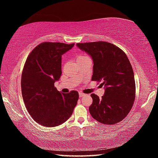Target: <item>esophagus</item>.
I'll list each match as a JSON object with an SVG mask.
<instances>
[{
    "mask_svg": "<svg viewBox=\"0 0 158 158\" xmlns=\"http://www.w3.org/2000/svg\"><path fill=\"white\" fill-rule=\"evenodd\" d=\"M79 98H82V97H84V96H85V95L84 94V93L80 92V93H79Z\"/></svg>",
    "mask_w": 158,
    "mask_h": 158,
    "instance_id": "1",
    "label": "esophagus"
}]
</instances>
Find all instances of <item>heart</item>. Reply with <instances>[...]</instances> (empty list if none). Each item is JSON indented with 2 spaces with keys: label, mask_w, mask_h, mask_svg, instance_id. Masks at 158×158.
I'll use <instances>...</instances> for the list:
<instances>
[{
  "label": "heart",
  "mask_w": 158,
  "mask_h": 158,
  "mask_svg": "<svg viewBox=\"0 0 158 158\" xmlns=\"http://www.w3.org/2000/svg\"><path fill=\"white\" fill-rule=\"evenodd\" d=\"M88 58H89L87 56H85V55H79V56H77V57L76 58V61L77 60H81L88 59Z\"/></svg>",
  "instance_id": "b5f03b06"
}]
</instances>
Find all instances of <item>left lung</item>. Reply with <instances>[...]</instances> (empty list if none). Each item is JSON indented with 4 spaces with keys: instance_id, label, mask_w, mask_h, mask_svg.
Wrapping results in <instances>:
<instances>
[{
    "instance_id": "obj_1",
    "label": "left lung",
    "mask_w": 158,
    "mask_h": 158,
    "mask_svg": "<svg viewBox=\"0 0 158 158\" xmlns=\"http://www.w3.org/2000/svg\"><path fill=\"white\" fill-rule=\"evenodd\" d=\"M77 46L91 56L92 81H102L105 94L100 98L94 93L89 106L91 116L100 123L114 125L121 122L132 109L135 99L133 69L122 49L106 42L77 43Z\"/></svg>"
}]
</instances>
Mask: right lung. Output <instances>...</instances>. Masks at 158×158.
<instances>
[{
	"instance_id": "add662e5",
	"label": "right lung",
	"mask_w": 158,
	"mask_h": 158,
	"mask_svg": "<svg viewBox=\"0 0 158 158\" xmlns=\"http://www.w3.org/2000/svg\"><path fill=\"white\" fill-rule=\"evenodd\" d=\"M74 45L42 42L26 60L21 80L23 102L33 119L43 126L56 127L65 122L79 100L76 90L63 94L54 86L62 74V55Z\"/></svg>"
}]
</instances>
